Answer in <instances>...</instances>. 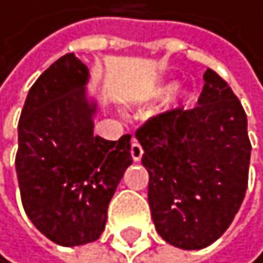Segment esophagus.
Masks as SVG:
<instances>
[{"label":"esophagus","mask_w":263,"mask_h":263,"mask_svg":"<svg viewBox=\"0 0 263 263\" xmlns=\"http://www.w3.org/2000/svg\"><path fill=\"white\" fill-rule=\"evenodd\" d=\"M142 154H144L142 145L139 144V141L134 139V141H133V144H130V156H133L134 161H141Z\"/></svg>","instance_id":"34e87169"}]
</instances>
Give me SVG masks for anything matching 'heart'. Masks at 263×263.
Returning <instances> with one entry per match:
<instances>
[{
    "mask_svg": "<svg viewBox=\"0 0 263 263\" xmlns=\"http://www.w3.org/2000/svg\"><path fill=\"white\" fill-rule=\"evenodd\" d=\"M176 87H177V86L172 83V84H169V86H165V87H164V92H171V91L176 89Z\"/></svg>",
    "mask_w": 263,
    "mask_h": 263,
    "instance_id": "b5f03b06",
    "label": "heart"
}]
</instances>
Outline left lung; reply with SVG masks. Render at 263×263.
I'll list each match as a JSON object with an SVG mask.
<instances>
[{"label": "left lung", "instance_id": "obj_1", "mask_svg": "<svg viewBox=\"0 0 263 263\" xmlns=\"http://www.w3.org/2000/svg\"><path fill=\"white\" fill-rule=\"evenodd\" d=\"M204 81L196 107L169 109L136 130L156 230L185 250L204 249L226 232L249 184L247 114L217 72L207 69Z\"/></svg>", "mask_w": 263, "mask_h": 263}]
</instances>
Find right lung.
I'll return each instance as SVG.
<instances>
[{"instance_id": "obj_1", "label": "right lung", "mask_w": 263, "mask_h": 263, "mask_svg": "<svg viewBox=\"0 0 263 263\" xmlns=\"http://www.w3.org/2000/svg\"><path fill=\"white\" fill-rule=\"evenodd\" d=\"M87 67L64 54L31 86L17 124L16 174L36 229L64 247L98 240L107 205L130 164V134H94Z\"/></svg>"}]
</instances>
